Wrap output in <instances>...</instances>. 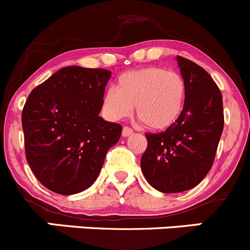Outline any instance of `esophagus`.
<instances>
[{
  "instance_id": "obj_1",
  "label": "esophagus",
  "mask_w": 250,
  "mask_h": 250,
  "mask_svg": "<svg viewBox=\"0 0 250 250\" xmlns=\"http://www.w3.org/2000/svg\"><path fill=\"white\" fill-rule=\"evenodd\" d=\"M133 134V129L132 128H129V127H123V129H122V135L125 138H127V137H129V135H132Z\"/></svg>"
}]
</instances>
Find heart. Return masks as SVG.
I'll return each instance as SVG.
<instances>
[{"label": "heart", "instance_id": "obj_1", "mask_svg": "<svg viewBox=\"0 0 250 250\" xmlns=\"http://www.w3.org/2000/svg\"><path fill=\"white\" fill-rule=\"evenodd\" d=\"M186 83L176 71L160 66L132 70L117 78L116 88L103 95V111L111 121L137 116L145 127L153 130L170 128L180 118L185 107Z\"/></svg>", "mask_w": 250, "mask_h": 250}]
</instances>
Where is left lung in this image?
I'll return each instance as SVG.
<instances>
[{"mask_svg":"<svg viewBox=\"0 0 250 250\" xmlns=\"http://www.w3.org/2000/svg\"><path fill=\"white\" fill-rule=\"evenodd\" d=\"M186 83L180 118L161 133H147L140 166L147 183L165 193L190 190L213 166L224 129L223 95L210 75L191 60L176 57Z\"/></svg>","mask_w":250,"mask_h":250,"instance_id":"obj_1","label":"left lung"}]
</instances>
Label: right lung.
<instances>
[{
	"label": "right lung",
	"instance_id": "obj_1",
	"mask_svg": "<svg viewBox=\"0 0 250 250\" xmlns=\"http://www.w3.org/2000/svg\"><path fill=\"white\" fill-rule=\"evenodd\" d=\"M111 72L66 66L27 97L21 113L25 153L40 183L59 195L93 185L122 127L99 116Z\"/></svg>",
	"mask_w": 250,
	"mask_h": 250
}]
</instances>
